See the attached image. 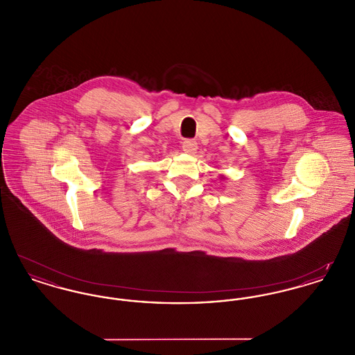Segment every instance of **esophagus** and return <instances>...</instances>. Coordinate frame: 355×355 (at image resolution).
I'll list each match as a JSON object with an SVG mask.
<instances>
[{"mask_svg": "<svg viewBox=\"0 0 355 355\" xmlns=\"http://www.w3.org/2000/svg\"><path fill=\"white\" fill-rule=\"evenodd\" d=\"M182 149L187 154H193V153L197 150V142L194 139H185L182 142Z\"/></svg>", "mask_w": 355, "mask_h": 355, "instance_id": "1", "label": "esophagus"}]
</instances>
